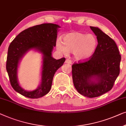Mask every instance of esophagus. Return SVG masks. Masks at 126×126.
<instances>
[{
    "mask_svg": "<svg viewBox=\"0 0 126 126\" xmlns=\"http://www.w3.org/2000/svg\"><path fill=\"white\" fill-rule=\"evenodd\" d=\"M65 63H68V64H71V63H72V61H71L70 59H67L66 60H65Z\"/></svg>",
    "mask_w": 126,
    "mask_h": 126,
    "instance_id": "obj_1",
    "label": "esophagus"
}]
</instances>
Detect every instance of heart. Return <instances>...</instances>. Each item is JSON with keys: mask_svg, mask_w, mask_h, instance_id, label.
Masks as SVG:
<instances>
[{"mask_svg": "<svg viewBox=\"0 0 126 126\" xmlns=\"http://www.w3.org/2000/svg\"><path fill=\"white\" fill-rule=\"evenodd\" d=\"M98 40L94 34L79 32H72L63 37V43L56 42L58 49L63 53L73 52L74 56L79 61H86L91 58L96 51Z\"/></svg>", "mask_w": 126, "mask_h": 126, "instance_id": "obj_1", "label": "heart"}]
</instances>
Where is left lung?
<instances>
[{
    "label": "left lung",
    "instance_id": "8db88e82",
    "mask_svg": "<svg viewBox=\"0 0 126 126\" xmlns=\"http://www.w3.org/2000/svg\"><path fill=\"white\" fill-rule=\"evenodd\" d=\"M98 40L94 54L89 59L72 65V80L78 92L95 98L110 91L120 72L121 55L112 39L99 28L90 27ZM93 78L95 80L93 81Z\"/></svg>",
    "mask_w": 126,
    "mask_h": 126
}]
</instances>
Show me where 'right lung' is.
Listing matches in <instances>:
<instances>
[{
	"label": "right lung",
	"mask_w": 126,
	"mask_h": 126,
	"mask_svg": "<svg viewBox=\"0 0 126 126\" xmlns=\"http://www.w3.org/2000/svg\"><path fill=\"white\" fill-rule=\"evenodd\" d=\"M58 28L57 24L44 23L30 27L17 35L10 43L8 49L6 70L10 83L16 91L31 99L45 96L50 91L53 78L56 71L63 64L65 58L56 60L51 52L56 46ZM31 49H36L44 55L42 81L41 86L32 92H27L19 86L17 68L20 58Z\"/></svg>",
	"instance_id": "1"
}]
</instances>
